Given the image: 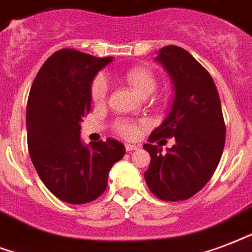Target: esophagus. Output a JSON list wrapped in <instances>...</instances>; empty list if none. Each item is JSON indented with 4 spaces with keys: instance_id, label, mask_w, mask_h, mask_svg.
Masks as SVG:
<instances>
[{
    "instance_id": "1",
    "label": "esophagus",
    "mask_w": 252,
    "mask_h": 252,
    "mask_svg": "<svg viewBox=\"0 0 252 252\" xmlns=\"http://www.w3.org/2000/svg\"><path fill=\"white\" fill-rule=\"evenodd\" d=\"M137 149H139V145H134V144H126V152L137 151Z\"/></svg>"
}]
</instances>
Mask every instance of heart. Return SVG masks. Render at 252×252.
I'll list each match as a JSON object with an SVG mask.
<instances>
[{"label":"heart","instance_id":"b5f03b06","mask_svg":"<svg viewBox=\"0 0 252 252\" xmlns=\"http://www.w3.org/2000/svg\"><path fill=\"white\" fill-rule=\"evenodd\" d=\"M123 78L126 79V82L129 84L130 87L133 88L134 92H137L140 96H144V97L151 95L157 87L156 76L147 67H133V68H129V70H126L123 74ZM107 91H108L107 80L103 76H96L91 84L92 101L96 103V104L103 103L105 100ZM118 130L126 139H133V137H136L139 134L140 126L136 123L123 120V122L118 124Z\"/></svg>","mask_w":252,"mask_h":252}]
</instances>
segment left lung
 <instances>
[{
  "instance_id": "left-lung-1",
  "label": "left lung",
  "mask_w": 252,
  "mask_h": 252,
  "mask_svg": "<svg viewBox=\"0 0 252 252\" xmlns=\"http://www.w3.org/2000/svg\"><path fill=\"white\" fill-rule=\"evenodd\" d=\"M174 86L168 116L144 144L151 164L144 177L162 201H184L206 185L220 164L226 126L218 91L210 74L186 50L165 46L156 57ZM174 137L176 144L162 154L151 144Z\"/></svg>"
}]
</instances>
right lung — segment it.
Returning a JSON list of instances; mask_svg holds the SVG:
<instances>
[{"label":"right lung","instance_id":"1","mask_svg":"<svg viewBox=\"0 0 252 252\" xmlns=\"http://www.w3.org/2000/svg\"><path fill=\"white\" fill-rule=\"evenodd\" d=\"M112 59L59 50L43 63L29 94L26 126L32 165L46 188L67 203L100 197L109 170L126 153L118 140L88 145L80 140V123L91 109L92 80Z\"/></svg>","mask_w":252,"mask_h":252}]
</instances>
